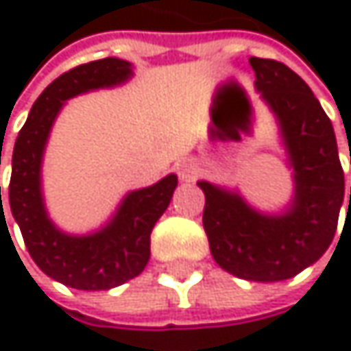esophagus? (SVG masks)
Listing matches in <instances>:
<instances>
[{"mask_svg": "<svg viewBox=\"0 0 351 351\" xmlns=\"http://www.w3.org/2000/svg\"><path fill=\"white\" fill-rule=\"evenodd\" d=\"M199 173H201V169H199V165H197L195 160H182V162L178 165V176H180V180H184V182L197 180Z\"/></svg>", "mask_w": 351, "mask_h": 351, "instance_id": "1", "label": "esophagus"}]
</instances>
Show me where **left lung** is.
<instances>
[{"instance_id":"left-lung-1","label":"left lung","mask_w":351,"mask_h":351,"mask_svg":"<svg viewBox=\"0 0 351 351\" xmlns=\"http://www.w3.org/2000/svg\"><path fill=\"white\" fill-rule=\"evenodd\" d=\"M250 64L280 128L295 178L293 201L268 215L236 191L207 180L197 184L205 193L203 228L213 260L238 278L278 282L311 266L331 244L343 203V169L333 125L309 85L278 60L252 56Z\"/></svg>"}]
</instances>
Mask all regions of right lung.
<instances>
[{
    "instance_id": "1",
    "label": "right lung",
    "mask_w": 351,
    "mask_h": 351,
    "mask_svg": "<svg viewBox=\"0 0 351 351\" xmlns=\"http://www.w3.org/2000/svg\"><path fill=\"white\" fill-rule=\"evenodd\" d=\"M130 77L132 64L121 58H101L62 73L36 99L14 146L12 215L38 268L71 289L107 291L138 276L150 260L152 228L167 211L178 182L176 175H169L152 186L128 193L106 228L95 234L69 236L48 219L40 169L58 111L75 95L125 83ZM1 217L5 219L3 205Z\"/></svg>"
}]
</instances>
